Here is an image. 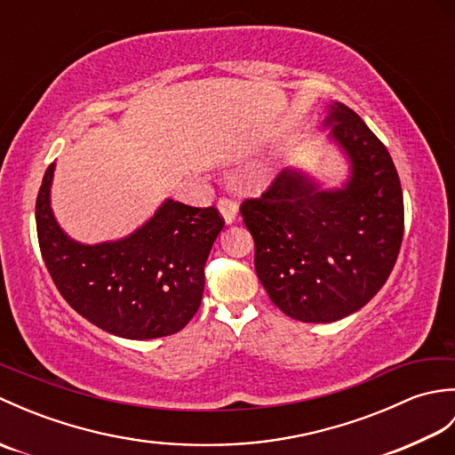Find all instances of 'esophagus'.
Wrapping results in <instances>:
<instances>
[{
	"label": "esophagus",
	"mask_w": 455,
	"mask_h": 455,
	"mask_svg": "<svg viewBox=\"0 0 455 455\" xmlns=\"http://www.w3.org/2000/svg\"><path fill=\"white\" fill-rule=\"evenodd\" d=\"M219 212H220V217L225 219L227 225H233V222L236 220V215H238L236 203L230 201V199H220L219 201Z\"/></svg>",
	"instance_id": "1"
}]
</instances>
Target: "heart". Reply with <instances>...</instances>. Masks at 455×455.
Listing matches in <instances>:
<instances>
[{
  "label": "heart",
  "mask_w": 455,
  "mask_h": 455,
  "mask_svg": "<svg viewBox=\"0 0 455 455\" xmlns=\"http://www.w3.org/2000/svg\"><path fill=\"white\" fill-rule=\"evenodd\" d=\"M274 178V170H264L262 173H259V181H262V183H266V181H269V180H272Z\"/></svg>",
  "instance_id": "obj_1"
}]
</instances>
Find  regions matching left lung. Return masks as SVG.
Segmentation results:
<instances>
[{"label": "left lung", "instance_id": "obj_1", "mask_svg": "<svg viewBox=\"0 0 455 455\" xmlns=\"http://www.w3.org/2000/svg\"><path fill=\"white\" fill-rule=\"evenodd\" d=\"M326 109L328 140L350 166L342 186L326 189L308 172L287 168L262 197L240 207L258 279L274 305L301 323L360 311L387 282L404 228L391 154L344 103Z\"/></svg>", "mask_w": 455, "mask_h": 455}]
</instances>
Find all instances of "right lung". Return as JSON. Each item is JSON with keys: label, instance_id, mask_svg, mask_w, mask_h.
<instances>
[{"label": "right lung", "instance_id": "right-lung-1", "mask_svg": "<svg viewBox=\"0 0 455 455\" xmlns=\"http://www.w3.org/2000/svg\"><path fill=\"white\" fill-rule=\"evenodd\" d=\"M56 164L46 168L36 197V235L58 291L101 331L129 338L180 332L197 313L205 262L225 227L215 207L166 199L129 236L84 244L68 236L51 207Z\"/></svg>", "mask_w": 455, "mask_h": 455}]
</instances>
